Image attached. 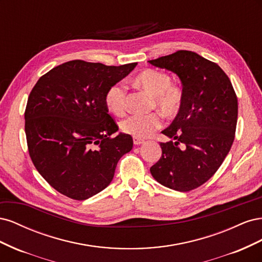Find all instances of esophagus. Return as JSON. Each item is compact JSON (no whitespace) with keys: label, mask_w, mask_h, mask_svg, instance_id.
<instances>
[{"label":"esophagus","mask_w":262,"mask_h":262,"mask_svg":"<svg viewBox=\"0 0 262 262\" xmlns=\"http://www.w3.org/2000/svg\"><path fill=\"white\" fill-rule=\"evenodd\" d=\"M133 143L134 145H140L142 143H144V140L139 139V138H133Z\"/></svg>","instance_id":"34e87169"}]
</instances>
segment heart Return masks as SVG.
<instances>
[{
    "label": "heart",
    "mask_w": 262,
    "mask_h": 262,
    "mask_svg": "<svg viewBox=\"0 0 262 262\" xmlns=\"http://www.w3.org/2000/svg\"><path fill=\"white\" fill-rule=\"evenodd\" d=\"M132 83L152 96V108L164 117L172 119L179 115L184 105V92L171 83L170 76L155 69H146L133 77ZM104 101L107 109L115 116L121 117L126 110V90L121 83L108 87ZM160 113L149 115H132L121 122V130L134 138H147L162 126Z\"/></svg>",
    "instance_id": "b5f03b06"
}]
</instances>
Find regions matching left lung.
<instances>
[{
  "instance_id": "left-lung-1",
  "label": "left lung",
  "mask_w": 262,
  "mask_h": 262,
  "mask_svg": "<svg viewBox=\"0 0 262 262\" xmlns=\"http://www.w3.org/2000/svg\"><path fill=\"white\" fill-rule=\"evenodd\" d=\"M148 62L177 74L184 92L181 112L162 131L174 141L161 143L162 156L149 170L163 186L187 192L207 182L232 147L236 93L224 71L195 52L179 50Z\"/></svg>"
}]
</instances>
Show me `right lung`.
I'll return each instance as SVG.
<instances>
[{"mask_svg":"<svg viewBox=\"0 0 262 262\" xmlns=\"http://www.w3.org/2000/svg\"><path fill=\"white\" fill-rule=\"evenodd\" d=\"M138 63L108 67L73 60L50 70L31 90L25 110L29 156L60 193L74 200L97 194L112 182L119 160L133 146L119 133L104 96Z\"/></svg>","mask_w":262,"mask_h":262,"instance_id":"add662e5","label":"right lung"}]
</instances>
